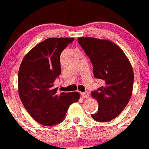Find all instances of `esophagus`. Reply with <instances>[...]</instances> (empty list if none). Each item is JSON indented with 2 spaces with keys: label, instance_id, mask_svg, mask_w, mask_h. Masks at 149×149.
<instances>
[{
  "label": "esophagus",
  "instance_id": "34e87169",
  "mask_svg": "<svg viewBox=\"0 0 149 149\" xmlns=\"http://www.w3.org/2000/svg\"><path fill=\"white\" fill-rule=\"evenodd\" d=\"M81 96H82V97L84 99H88V97H89V94H88V93L87 92V91L86 92L81 93Z\"/></svg>",
  "mask_w": 149,
  "mask_h": 149
}]
</instances>
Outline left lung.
Masks as SVG:
<instances>
[{
  "mask_svg": "<svg viewBox=\"0 0 149 149\" xmlns=\"http://www.w3.org/2000/svg\"><path fill=\"white\" fill-rule=\"evenodd\" d=\"M78 42L93 64L96 79L103 86L91 92L99 104L94 120L104 123L115 119L127 106L133 93V67L125 52L115 43L94 37H79Z\"/></svg>",
  "mask_w": 149,
  "mask_h": 149,
  "instance_id": "obj_1",
  "label": "left lung"
}]
</instances>
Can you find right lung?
<instances>
[{
    "label": "right lung",
    "mask_w": 149,
    "mask_h": 149,
    "mask_svg": "<svg viewBox=\"0 0 149 149\" xmlns=\"http://www.w3.org/2000/svg\"><path fill=\"white\" fill-rule=\"evenodd\" d=\"M73 40V37L47 39L29 51L19 67L21 101L31 118L43 125L60 124L70 105L80 98L79 92L59 94L54 88V81L61 73L60 55Z\"/></svg>",
    "instance_id": "obj_1"
}]
</instances>
